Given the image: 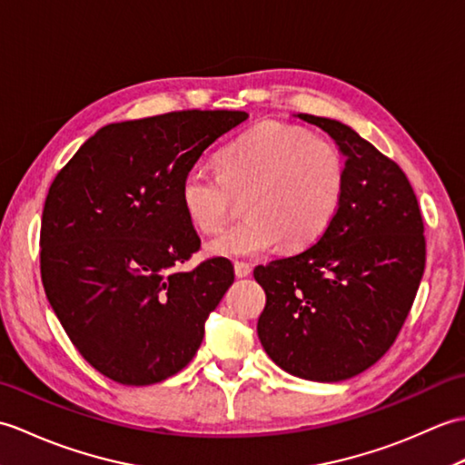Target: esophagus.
<instances>
[{
	"label": "esophagus",
	"instance_id": "esophagus-1",
	"mask_svg": "<svg viewBox=\"0 0 465 465\" xmlns=\"http://www.w3.org/2000/svg\"><path fill=\"white\" fill-rule=\"evenodd\" d=\"M251 271H252V266H251L249 262H239V261L234 262V274L239 276V278L249 276V274H251Z\"/></svg>",
	"mask_w": 465,
	"mask_h": 465
}]
</instances>
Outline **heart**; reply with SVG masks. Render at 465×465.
<instances>
[{
  "label": "heart",
  "mask_w": 465,
  "mask_h": 465,
  "mask_svg": "<svg viewBox=\"0 0 465 465\" xmlns=\"http://www.w3.org/2000/svg\"><path fill=\"white\" fill-rule=\"evenodd\" d=\"M219 171L191 167L181 201L201 232L221 231L244 199L246 219L216 234V256H256L281 242L304 249L326 232L342 204L346 159L334 143L304 127L264 121L229 143Z\"/></svg>",
  "instance_id": "obj_1"
}]
</instances>
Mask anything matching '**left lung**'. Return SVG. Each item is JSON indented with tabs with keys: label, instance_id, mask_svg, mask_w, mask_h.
I'll list each match as a JSON object with an SVG mask.
<instances>
[{
	"label": "left lung",
	"instance_id": "8db88e82",
	"mask_svg": "<svg viewBox=\"0 0 465 465\" xmlns=\"http://www.w3.org/2000/svg\"><path fill=\"white\" fill-rule=\"evenodd\" d=\"M346 157L342 204L320 239L254 268L266 292L259 338L276 366L314 380H348L394 344L426 266L416 193L398 164L334 119L298 115Z\"/></svg>",
	"mask_w": 465,
	"mask_h": 465
}]
</instances>
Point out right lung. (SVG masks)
<instances>
[{
	"label": "right lung",
	"mask_w": 465,
	"mask_h": 465,
	"mask_svg": "<svg viewBox=\"0 0 465 465\" xmlns=\"http://www.w3.org/2000/svg\"><path fill=\"white\" fill-rule=\"evenodd\" d=\"M244 111H173L111 123L57 173L41 216V282L69 340L113 381L149 386L187 366L234 282L201 249L181 181Z\"/></svg>",
	"instance_id": "add662e5"
}]
</instances>
